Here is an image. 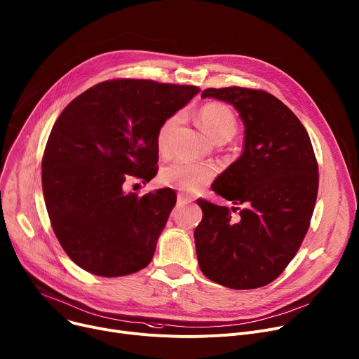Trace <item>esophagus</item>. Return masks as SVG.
<instances>
[{
    "label": "esophagus",
    "mask_w": 359,
    "mask_h": 359,
    "mask_svg": "<svg viewBox=\"0 0 359 359\" xmlns=\"http://www.w3.org/2000/svg\"><path fill=\"white\" fill-rule=\"evenodd\" d=\"M192 202V199L190 198H186V196H183V195H179L177 196V205L179 206H184V205H187V203H190Z\"/></svg>",
    "instance_id": "obj_1"
}]
</instances>
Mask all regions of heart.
<instances>
[{
  "instance_id": "obj_1",
  "label": "heart",
  "mask_w": 359,
  "mask_h": 359,
  "mask_svg": "<svg viewBox=\"0 0 359 359\" xmlns=\"http://www.w3.org/2000/svg\"><path fill=\"white\" fill-rule=\"evenodd\" d=\"M198 119L202 130L213 140L228 138L231 140L236 133V119L233 112L218 102H210L203 105L198 111ZM177 123V116H172L160 127L157 133V146L164 150L167 146V138ZM213 176V170L206 164L190 163L179 158L165 165L160 173V180L164 186L180 190L184 194H196L206 186Z\"/></svg>"
}]
</instances>
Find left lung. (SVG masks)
Returning <instances> with one entry per match:
<instances>
[{
    "label": "left lung",
    "mask_w": 359,
    "mask_h": 359,
    "mask_svg": "<svg viewBox=\"0 0 359 359\" xmlns=\"http://www.w3.org/2000/svg\"><path fill=\"white\" fill-rule=\"evenodd\" d=\"M202 98L232 105L243 119V154L212 190L244 209L232 219L226 206L198 199L199 267L229 289L262 287L287 267L309 229L319 184L312 142L299 118L269 92L209 88Z\"/></svg>",
    "instance_id": "obj_1"
}]
</instances>
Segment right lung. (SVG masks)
<instances>
[{
  "label": "right lung",
  "mask_w": 359,
  "mask_h": 359,
  "mask_svg": "<svg viewBox=\"0 0 359 359\" xmlns=\"http://www.w3.org/2000/svg\"><path fill=\"white\" fill-rule=\"evenodd\" d=\"M199 90L108 81L59 115L43 156L41 186L57 240L81 269L119 277L150 264L176 194L164 187L137 196L123 184L131 176L144 182L156 176L160 127Z\"/></svg>",
  "instance_id": "right-lung-1"
}]
</instances>
